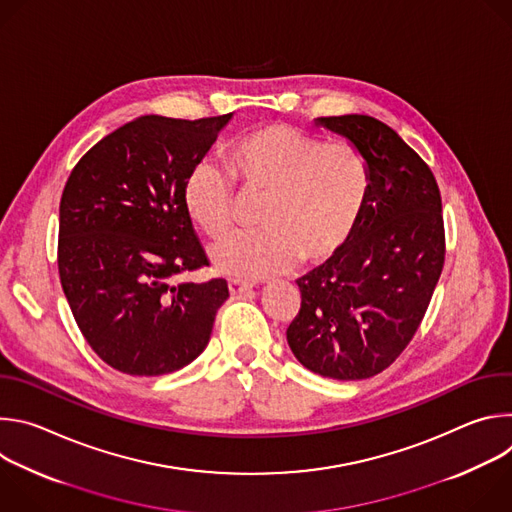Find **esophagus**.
<instances>
[{
    "label": "esophagus",
    "mask_w": 512,
    "mask_h": 512,
    "mask_svg": "<svg viewBox=\"0 0 512 512\" xmlns=\"http://www.w3.org/2000/svg\"><path fill=\"white\" fill-rule=\"evenodd\" d=\"M251 285L247 281H241V279H229V291L231 296H239V294H245V291H249Z\"/></svg>",
    "instance_id": "1"
}]
</instances>
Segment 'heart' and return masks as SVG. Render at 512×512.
<instances>
[{"mask_svg": "<svg viewBox=\"0 0 512 512\" xmlns=\"http://www.w3.org/2000/svg\"><path fill=\"white\" fill-rule=\"evenodd\" d=\"M229 166L245 192H267L263 229L235 233L210 249L212 267L235 279H265L298 259L306 265L332 259L354 235L371 192V168L354 145L326 143L287 123L243 135ZM184 206L206 237H223L235 206L229 172L198 162L184 182Z\"/></svg>", "mask_w": 512, "mask_h": 512, "instance_id": "obj_1", "label": "heart"}]
</instances>
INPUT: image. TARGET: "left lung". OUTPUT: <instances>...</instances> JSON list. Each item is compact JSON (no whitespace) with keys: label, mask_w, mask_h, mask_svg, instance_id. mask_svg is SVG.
<instances>
[{"label":"left lung","mask_w":512,"mask_h":512,"mask_svg":"<svg viewBox=\"0 0 512 512\" xmlns=\"http://www.w3.org/2000/svg\"><path fill=\"white\" fill-rule=\"evenodd\" d=\"M364 156L371 192L346 247L300 277L302 308L287 344L304 367L336 381L385 371L417 332L446 239L442 196L427 164L383 121L318 117Z\"/></svg>","instance_id":"1"}]
</instances>
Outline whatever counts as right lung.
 <instances>
[{
  "label": "right lung",
  "instance_id": "1",
  "mask_svg": "<svg viewBox=\"0 0 512 512\" xmlns=\"http://www.w3.org/2000/svg\"><path fill=\"white\" fill-rule=\"evenodd\" d=\"M233 113L143 115L79 160L60 198L58 273L89 346L131 377L180 371L208 344L225 279L174 283L208 265L184 182Z\"/></svg>",
  "mask_w": 512,
  "mask_h": 512
}]
</instances>
